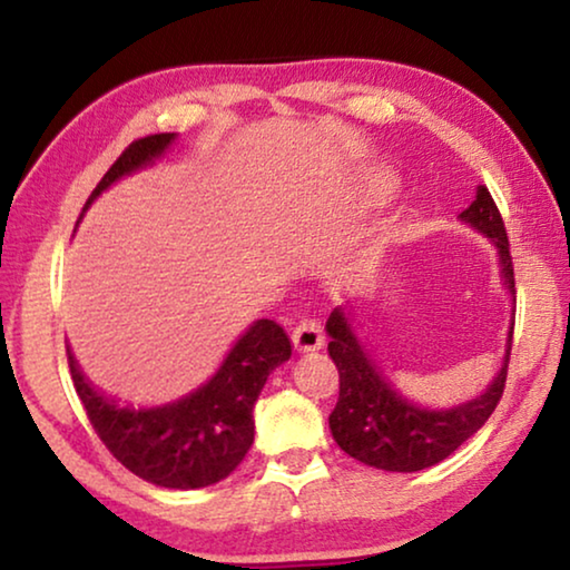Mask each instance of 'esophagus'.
<instances>
[{"mask_svg":"<svg viewBox=\"0 0 570 570\" xmlns=\"http://www.w3.org/2000/svg\"><path fill=\"white\" fill-rule=\"evenodd\" d=\"M292 340H294V347L299 353H309V351H320L322 345H325V335H322V327L317 320L312 317H304L296 322L294 333H292Z\"/></svg>","mask_w":570,"mask_h":570,"instance_id":"esophagus-1","label":"esophagus"}]
</instances>
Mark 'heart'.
<instances>
[{
  "label": "heart",
  "instance_id": "heart-1",
  "mask_svg": "<svg viewBox=\"0 0 570 570\" xmlns=\"http://www.w3.org/2000/svg\"><path fill=\"white\" fill-rule=\"evenodd\" d=\"M389 186H392V181H389V176H371L368 184H366V191L371 194V197H381V194L389 191Z\"/></svg>",
  "mask_w": 570,
  "mask_h": 570
}]
</instances>
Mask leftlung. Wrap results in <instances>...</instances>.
<instances>
[{
    "mask_svg": "<svg viewBox=\"0 0 570 570\" xmlns=\"http://www.w3.org/2000/svg\"><path fill=\"white\" fill-rule=\"evenodd\" d=\"M461 219L497 245L502 278L509 294H514V266L507 227L487 186H479L471 207L461 212ZM325 330L330 335V358L335 361L340 373V396L330 414V430L347 455L373 469L412 473L445 461L491 417L504 394L514 327H509L504 366L487 392L450 410H424L399 394L376 361L363 351L340 307L330 312Z\"/></svg>",
    "mask_w": 570,
    "mask_h": 570,
    "instance_id": "left-lung-1",
    "label": "left lung"
}]
</instances>
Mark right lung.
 Here are the masks:
<instances>
[{"instance_id":"right-lung-1","label":"right lung","mask_w":570,"mask_h":570,"mask_svg":"<svg viewBox=\"0 0 570 570\" xmlns=\"http://www.w3.org/2000/svg\"><path fill=\"white\" fill-rule=\"evenodd\" d=\"M174 140V132H158L130 142L101 176L83 209L117 178L140 171L164 156ZM288 358L292 340L284 327L274 320H258L233 345L207 384L174 404L153 410L120 406L97 392L71 351L68 368L91 428L127 471L164 489H202L227 479L240 465L253 445V406L261 389L268 373Z\"/></svg>"}]
</instances>
